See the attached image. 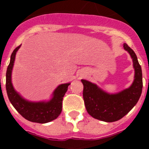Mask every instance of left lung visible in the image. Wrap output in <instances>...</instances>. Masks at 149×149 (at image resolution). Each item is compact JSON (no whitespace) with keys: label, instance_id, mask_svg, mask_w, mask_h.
<instances>
[{"label":"left lung","instance_id":"8db88e82","mask_svg":"<svg viewBox=\"0 0 149 149\" xmlns=\"http://www.w3.org/2000/svg\"><path fill=\"white\" fill-rule=\"evenodd\" d=\"M133 60L134 80L127 89L116 93H109L95 84L81 80L84 84V104L88 113L93 118L106 122L121 119L136 104L143 89V74L136 54L126 43L123 45Z\"/></svg>","mask_w":149,"mask_h":149}]
</instances>
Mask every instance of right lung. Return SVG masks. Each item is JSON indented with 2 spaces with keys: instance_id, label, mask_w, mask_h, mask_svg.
Instances as JSON below:
<instances>
[{
  "instance_id": "add662e5",
  "label": "right lung",
  "mask_w": 149,
  "mask_h": 149,
  "mask_svg": "<svg viewBox=\"0 0 149 149\" xmlns=\"http://www.w3.org/2000/svg\"><path fill=\"white\" fill-rule=\"evenodd\" d=\"M21 45L12 53L10 64L6 74V89L9 100L15 110L27 120L36 123H48L56 119L62 111L63 98L70 83L59 85L52 93L49 101H30L24 98L14 89L12 83V72L15 63V55Z\"/></svg>"
}]
</instances>
